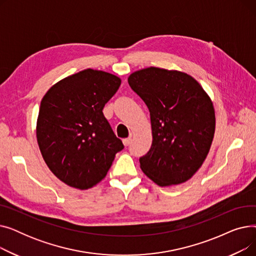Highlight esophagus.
Instances as JSON below:
<instances>
[{
	"label": "esophagus",
	"mask_w": 256,
	"mask_h": 256,
	"mask_svg": "<svg viewBox=\"0 0 256 256\" xmlns=\"http://www.w3.org/2000/svg\"><path fill=\"white\" fill-rule=\"evenodd\" d=\"M130 142H132V139H130V138H126V139H124V140H122V143H124V146H128V145L130 144Z\"/></svg>",
	"instance_id": "obj_1"
}]
</instances>
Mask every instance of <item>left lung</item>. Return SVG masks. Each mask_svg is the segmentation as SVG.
I'll return each instance as SVG.
<instances>
[{
    "mask_svg": "<svg viewBox=\"0 0 256 256\" xmlns=\"http://www.w3.org/2000/svg\"><path fill=\"white\" fill-rule=\"evenodd\" d=\"M128 84L150 113L152 144L140 168L160 186L190 180L204 164L216 128L212 102L197 80L182 72L147 67Z\"/></svg>",
    "mask_w": 256,
    "mask_h": 256,
    "instance_id": "8db88e82",
    "label": "left lung"
}]
</instances>
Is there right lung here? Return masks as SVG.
Here are the masks:
<instances>
[{"label": "right lung", "mask_w": 256, "mask_h": 256, "mask_svg": "<svg viewBox=\"0 0 256 256\" xmlns=\"http://www.w3.org/2000/svg\"><path fill=\"white\" fill-rule=\"evenodd\" d=\"M120 84L115 74L88 68L62 78L42 98L37 143L46 164L64 184L90 189L124 150L102 113Z\"/></svg>", "instance_id": "add662e5"}]
</instances>
